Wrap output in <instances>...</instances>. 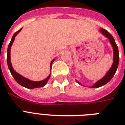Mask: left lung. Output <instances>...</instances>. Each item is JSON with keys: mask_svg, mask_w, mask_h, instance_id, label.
Instances as JSON below:
<instances>
[{"mask_svg": "<svg viewBox=\"0 0 125 125\" xmlns=\"http://www.w3.org/2000/svg\"><path fill=\"white\" fill-rule=\"evenodd\" d=\"M100 32L101 34L104 35V36L107 38L109 40L110 42L111 45L112 46L113 50H114V62H113L112 65L111 67V68L108 70V71L106 73V74L105 75L103 78L98 80L96 83L92 86H90L91 88H97V87H101L103 85H105L106 83H107L108 82H110L111 79L114 77L115 73L116 72L117 67L119 65V51H118V47L117 46L115 42L114 38L110 33H109L107 30L103 28H101L100 29ZM76 82L78 83L80 85H82L80 82L77 81L76 80Z\"/></svg>", "mask_w": 125, "mask_h": 125, "instance_id": "obj_1", "label": "left lung"}]
</instances>
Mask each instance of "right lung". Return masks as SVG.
I'll list each match as a JSON object with an SVG mask.
<instances>
[{
  "label": "right lung",
  "instance_id": "right-lung-1",
  "mask_svg": "<svg viewBox=\"0 0 125 125\" xmlns=\"http://www.w3.org/2000/svg\"><path fill=\"white\" fill-rule=\"evenodd\" d=\"M22 30V28H21L20 30H18L17 32H16L14 34V35L13 36L12 38H11V40L10 43L9 44L8 47V52H7V63H8V68L10 71V73L11 75L13 76V77L14 78V79L17 81V82L18 83H19L21 85H22L23 87H26V88H28V89H34V88H38V87H42L45 86L46 85V83H47L48 80H49V78L51 77V73L49 74V76H47V78H45V80H41V81H32V80H30L28 78H25L24 76H21V74H19V73L15 71L13 69L12 65H11V58H10V50L11 47V45H12L13 43L14 42V40L16 36L18 34V33L21 32V30ZM54 59L51 61V68H52V63L54 62Z\"/></svg>",
  "mask_w": 125,
  "mask_h": 125
}]
</instances>
